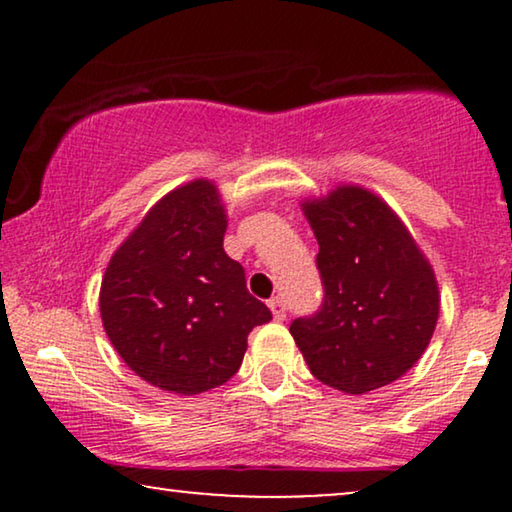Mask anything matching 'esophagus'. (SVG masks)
Masks as SVG:
<instances>
[{
	"label": "esophagus",
	"mask_w": 512,
	"mask_h": 512,
	"mask_svg": "<svg viewBox=\"0 0 512 512\" xmlns=\"http://www.w3.org/2000/svg\"><path fill=\"white\" fill-rule=\"evenodd\" d=\"M268 307H270L272 317H275L277 321H282L286 317V305H284L282 298H272L270 303H268Z\"/></svg>",
	"instance_id": "34e87169"
}]
</instances>
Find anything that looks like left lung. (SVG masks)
I'll return each mask as SVG.
<instances>
[{
    "instance_id": "obj_1",
    "label": "left lung",
    "mask_w": 512,
    "mask_h": 512,
    "mask_svg": "<svg viewBox=\"0 0 512 512\" xmlns=\"http://www.w3.org/2000/svg\"><path fill=\"white\" fill-rule=\"evenodd\" d=\"M300 209L319 242L326 296L317 314L293 321V340L328 387L349 396L387 387L436 331V272L401 216L368 188L340 184Z\"/></svg>"
}]
</instances>
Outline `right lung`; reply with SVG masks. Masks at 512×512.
<instances>
[{"label":"right lung","instance_id":"1","mask_svg":"<svg viewBox=\"0 0 512 512\" xmlns=\"http://www.w3.org/2000/svg\"><path fill=\"white\" fill-rule=\"evenodd\" d=\"M228 214L212 179L165 193L114 251L100 317L125 366L153 387L195 396L242 366L251 328L272 314L223 251Z\"/></svg>","mask_w":512,"mask_h":512}]
</instances>
